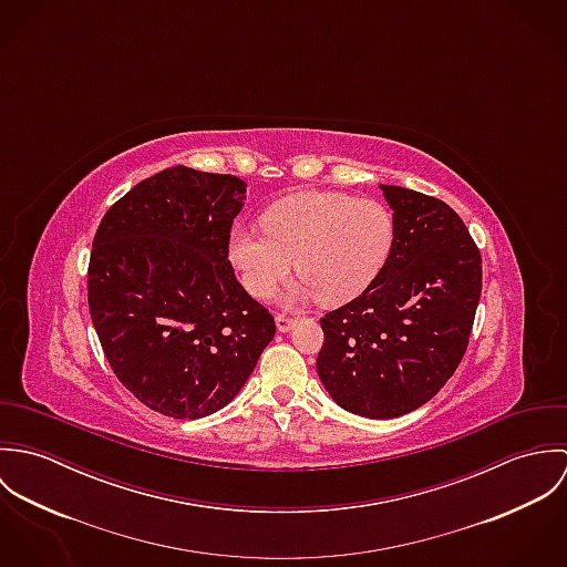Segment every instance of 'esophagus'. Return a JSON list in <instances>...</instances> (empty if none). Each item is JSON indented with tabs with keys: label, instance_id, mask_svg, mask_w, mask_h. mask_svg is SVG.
<instances>
[{
	"label": "esophagus",
	"instance_id": "1",
	"mask_svg": "<svg viewBox=\"0 0 567 567\" xmlns=\"http://www.w3.org/2000/svg\"><path fill=\"white\" fill-rule=\"evenodd\" d=\"M275 323H277V329H279V331H284V333H286V331H290V329H292L295 319H292V317H288V315H281V312H279V315L275 317Z\"/></svg>",
	"mask_w": 567,
	"mask_h": 567
}]
</instances>
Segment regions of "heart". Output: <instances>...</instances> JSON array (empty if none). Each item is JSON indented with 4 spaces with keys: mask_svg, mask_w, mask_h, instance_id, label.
<instances>
[{
    "mask_svg": "<svg viewBox=\"0 0 567 567\" xmlns=\"http://www.w3.org/2000/svg\"><path fill=\"white\" fill-rule=\"evenodd\" d=\"M393 246V212L342 192L288 196L264 212L261 227L236 223L227 240L229 259L252 297H268L295 259L301 281L290 297H317L324 306L360 297L382 275Z\"/></svg>",
    "mask_w": 567,
    "mask_h": 567,
    "instance_id": "heart-1",
    "label": "heart"
}]
</instances>
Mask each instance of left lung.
Segmentation results:
<instances>
[{
	"mask_svg": "<svg viewBox=\"0 0 567 567\" xmlns=\"http://www.w3.org/2000/svg\"><path fill=\"white\" fill-rule=\"evenodd\" d=\"M395 246L382 275L321 319L317 371L340 408L393 419L430 402L461 364L483 290V259L443 200L382 185Z\"/></svg>",
	"mask_w": 567,
	"mask_h": 567,
	"instance_id": "1",
	"label": "left lung"
}]
</instances>
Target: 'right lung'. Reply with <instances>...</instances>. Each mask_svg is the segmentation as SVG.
Wrapping results in <instances>:
<instances>
[{
	"label": "right lung",
	"instance_id": "1",
	"mask_svg": "<svg viewBox=\"0 0 567 567\" xmlns=\"http://www.w3.org/2000/svg\"><path fill=\"white\" fill-rule=\"evenodd\" d=\"M244 194L234 174L174 165L113 203L95 231L86 299L102 351L165 416L229 404L277 331L227 259Z\"/></svg>",
	"mask_w": 567,
	"mask_h": 567
}]
</instances>
